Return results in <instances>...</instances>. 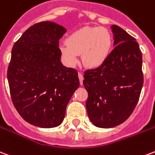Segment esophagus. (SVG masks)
I'll return each instance as SVG.
<instances>
[{"mask_svg": "<svg viewBox=\"0 0 155 155\" xmlns=\"http://www.w3.org/2000/svg\"><path fill=\"white\" fill-rule=\"evenodd\" d=\"M78 76H79V79H80V83H81V85H82L83 84V80H84L83 74H81V73H79Z\"/></svg>", "mask_w": 155, "mask_h": 155, "instance_id": "1", "label": "esophagus"}]
</instances>
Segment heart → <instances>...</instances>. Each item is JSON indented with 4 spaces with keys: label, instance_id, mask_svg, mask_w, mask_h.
Instances as JSON below:
<instances>
[{
    "label": "heart",
    "instance_id": "1",
    "mask_svg": "<svg viewBox=\"0 0 155 155\" xmlns=\"http://www.w3.org/2000/svg\"><path fill=\"white\" fill-rule=\"evenodd\" d=\"M67 44H62L59 50L68 66L74 67L81 54L82 63L89 69L101 66L108 59L111 49V37L107 29L83 28L71 33Z\"/></svg>",
    "mask_w": 155,
    "mask_h": 155
}]
</instances>
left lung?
I'll return each instance as SVG.
<instances>
[{"label":"left lung","instance_id":"left-lung-1","mask_svg":"<svg viewBox=\"0 0 155 155\" xmlns=\"http://www.w3.org/2000/svg\"><path fill=\"white\" fill-rule=\"evenodd\" d=\"M111 28L113 50L101 66L86 70L83 81L89 118L101 128L117 126L130 117L143 84L142 53L136 39L117 25Z\"/></svg>","mask_w":155,"mask_h":155}]
</instances>
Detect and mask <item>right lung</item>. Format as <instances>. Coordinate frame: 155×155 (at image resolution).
Here are the masks:
<instances>
[{
    "mask_svg": "<svg viewBox=\"0 0 155 155\" xmlns=\"http://www.w3.org/2000/svg\"><path fill=\"white\" fill-rule=\"evenodd\" d=\"M65 32L54 21H42L27 29L12 48L7 70L12 100L21 117L34 126H59L80 86L77 70L60 61L59 40Z\"/></svg>",
    "mask_w": 155,
    "mask_h": 155,
    "instance_id": "right-lung-1",
    "label": "right lung"
}]
</instances>
